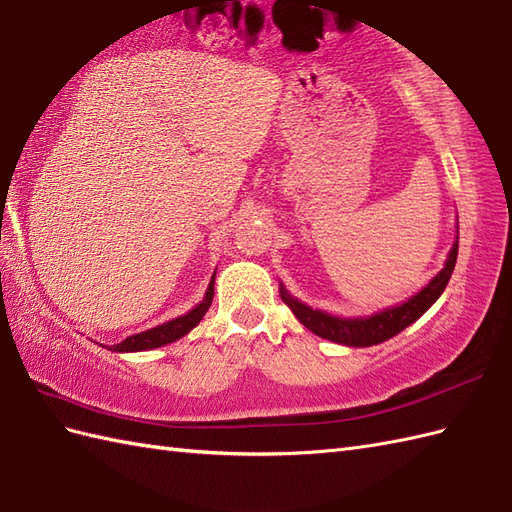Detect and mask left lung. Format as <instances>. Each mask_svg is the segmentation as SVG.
<instances>
[{"label":"left lung","instance_id":"1","mask_svg":"<svg viewBox=\"0 0 512 512\" xmlns=\"http://www.w3.org/2000/svg\"><path fill=\"white\" fill-rule=\"evenodd\" d=\"M455 262H458V237H455L453 248L447 257V264H444L440 273L433 277L429 284L418 292V295H413L405 303H400V306L380 310L372 314V317H356V319L332 317V314L323 310H312L310 306H306V303H301L299 299L292 297L284 288V284L279 286V292L286 306L292 310V314H295V317L306 325L310 332L321 336V339H328L332 343H341L347 347H369V345H378L391 339V336H396L398 332L405 330L407 325L418 321L422 314L438 301L444 288H447Z\"/></svg>","mask_w":512,"mask_h":512}]
</instances>
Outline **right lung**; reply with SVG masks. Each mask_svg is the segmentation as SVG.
Instances as JSON below:
<instances>
[{"mask_svg": "<svg viewBox=\"0 0 512 512\" xmlns=\"http://www.w3.org/2000/svg\"><path fill=\"white\" fill-rule=\"evenodd\" d=\"M213 284H215V275L211 279L209 288H206V295H204L202 303H198V306L189 310L187 314H184V317L171 319L167 323L156 325V328H151V330L127 336V339L121 341V343L110 345V347L103 345V347H107V350H112V352H143V350H154V347H162V345L182 339L184 334H189L195 328V325L202 321L206 310H209L211 301H213V290H215Z\"/></svg>", "mask_w": 512, "mask_h": 512, "instance_id": "add662e5", "label": "right lung"}]
</instances>
